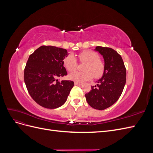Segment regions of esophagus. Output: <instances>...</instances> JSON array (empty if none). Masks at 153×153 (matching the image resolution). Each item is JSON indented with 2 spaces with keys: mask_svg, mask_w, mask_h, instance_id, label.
<instances>
[{
  "mask_svg": "<svg viewBox=\"0 0 153 153\" xmlns=\"http://www.w3.org/2000/svg\"><path fill=\"white\" fill-rule=\"evenodd\" d=\"M75 85H82V83H79L78 82H75Z\"/></svg>",
  "mask_w": 153,
  "mask_h": 153,
  "instance_id": "1",
  "label": "esophagus"
}]
</instances>
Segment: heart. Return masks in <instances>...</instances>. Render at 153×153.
<instances>
[{"label": "heart", "mask_w": 153, "mask_h": 153, "mask_svg": "<svg viewBox=\"0 0 153 153\" xmlns=\"http://www.w3.org/2000/svg\"><path fill=\"white\" fill-rule=\"evenodd\" d=\"M77 57L82 62H85L84 71H75L69 75V78L72 80L82 82L90 80L93 77L99 78L104 73V62L99 59L97 53L91 50H85L78 53ZM64 66L69 71H75L77 67V62L73 55H69L64 59Z\"/></svg>", "instance_id": "heart-1"}]
</instances>
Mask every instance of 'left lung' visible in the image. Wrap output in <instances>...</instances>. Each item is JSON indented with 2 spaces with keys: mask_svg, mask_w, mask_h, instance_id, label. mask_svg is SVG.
I'll return each instance as SVG.
<instances>
[{
  "mask_svg": "<svg viewBox=\"0 0 153 153\" xmlns=\"http://www.w3.org/2000/svg\"><path fill=\"white\" fill-rule=\"evenodd\" d=\"M104 59L105 71L101 78L85 94V98L91 107L104 110L114 105L121 96L126 84V70L123 59L112 48L96 47L94 50Z\"/></svg>",
  "mask_w": 153,
  "mask_h": 153,
  "instance_id": "1",
  "label": "left lung"
}]
</instances>
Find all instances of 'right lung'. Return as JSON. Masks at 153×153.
<instances>
[{
  "instance_id": "add662e5",
  "label": "right lung",
  "mask_w": 153,
  "mask_h": 153,
  "mask_svg": "<svg viewBox=\"0 0 153 153\" xmlns=\"http://www.w3.org/2000/svg\"><path fill=\"white\" fill-rule=\"evenodd\" d=\"M68 54L66 49L41 46L29 57L25 84L32 98L43 107L54 109L63 105L74 86L73 81L57 79L67 75L63 61Z\"/></svg>"
}]
</instances>
